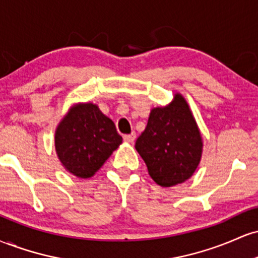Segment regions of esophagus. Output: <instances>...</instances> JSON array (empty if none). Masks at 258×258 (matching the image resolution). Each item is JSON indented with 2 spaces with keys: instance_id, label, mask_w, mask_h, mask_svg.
Listing matches in <instances>:
<instances>
[{
  "instance_id": "obj_1",
  "label": "esophagus",
  "mask_w": 258,
  "mask_h": 258,
  "mask_svg": "<svg viewBox=\"0 0 258 258\" xmlns=\"http://www.w3.org/2000/svg\"><path fill=\"white\" fill-rule=\"evenodd\" d=\"M123 141L127 142V143H133L136 141V133L132 132L131 135H125L123 136Z\"/></svg>"
}]
</instances>
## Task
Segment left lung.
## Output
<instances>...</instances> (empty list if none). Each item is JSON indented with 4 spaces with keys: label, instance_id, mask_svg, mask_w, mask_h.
<instances>
[{
    "label": "left lung",
    "instance_id": "left-lung-1",
    "mask_svg": "<svg viewBox=\"0 0 258 258\" xmlns=\"http://www.w3.org/2000/svg\"><path fill=\"white\" fill-rule=\"evenodd\" d=\"M136 149L160 186L179 184L193 176L201 160L203 138L182 94H174L166 106L152 109Z\"/></svg>",
    "mask_w": 258,
    "mask_h": 258
}]
</instances>
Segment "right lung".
I'll return each instance as SVG.
<instances>
[{
	"label": "right lung",
	"mask_w": 258,
	"mask_h": 258,
	"mask_svg": "<svg viewBox=\"0 0 258 258\" xmlns=\"http://www.w3.org/2000/svg\"><path fill=\"white\" fill-rule=\"evenodd\" d=\"M122 143L115 123L93 103L70 108L55 130V152L67 171L90 178Z\"/></svg>",
	"instance_id": "add662e5"
}]
</instances>
